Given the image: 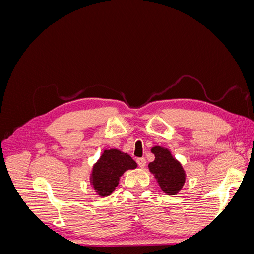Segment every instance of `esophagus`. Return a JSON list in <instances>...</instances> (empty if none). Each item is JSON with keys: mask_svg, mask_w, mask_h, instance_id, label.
<instances>
[{"mask_svg": "<svg viewBox=\"0 0 254 254\" xmlns=\"http://www.w3.org/2000/svg\"><path fill=\"white\" fill-rule=\"evenodd\" d=\"M136 162L140 165V167H144L146 165V159L145 158H137Z\"/></svg>", "mask_w": 254, "mask_h": 254, "instance_id": "1", "label": "esophagus"}]
</instances>
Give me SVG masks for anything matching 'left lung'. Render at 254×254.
Masks as SVG:
<instances>
[{
  "label": "left lung",
  "mask_w": 254,
  "mask_h": 254,
  "mask_svg": "<svg viewBox=\"0 0 254 254\" xmlns=\"http://www.w3.org/2000/svg\"><path fill=\"white\" fill-rule=\"evenodd\" d=\"M151 151L156 158L148 165L150 172L155 175L165 194L176 195L186 182V174L181 164L173 158L171 151L166 148L155 146Z\"/></svg>",
  "instance_id": "1"
}]
</instances>
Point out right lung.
<instances>
[{
	"label": "right lung",
	"mask_w": 254,
	"mask_h": 254,
	"mask_svg": "<svg viewBox=\"0 0 254 254\" xmlns=\"http://www.w3.org/2000/svg\"><path fill=\"white\" fill-rule=\"evenodd\" d=\"M135 167L136 163L127 153L118 149L105 150L92 171V186L99 196H109L118 187L121 176Z\"/></svg>",
	"instance_id": "1"
}]
</instances>
